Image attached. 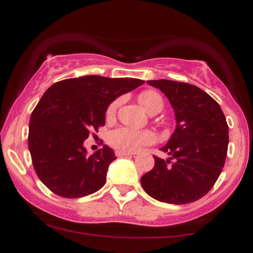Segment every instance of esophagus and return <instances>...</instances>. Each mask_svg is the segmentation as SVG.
Wrapping results in <instances>:
<instances>
[{
    "instance_id": "esophagus-1",
    "label": "esophagus",
    "mask_w": 253,
    "mask_h": 253,
    "mask_svg": "<svg viewBox=\"0 0 253 253\" xmlns=\"http://www.w3.org/2000/svg\"><path fill=\"white\" fill-rule=\"evenodd\" d=\"M115 155H117L118 157H125V156H132L133 153L125 152V151H117V152H115Z\"/></svg>"
}]
</instances>
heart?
I'll list each match as a JSON object with an SVG mask.
<instances>
[{
    "mask_svg": "<svg viewBox=\"0 0 253 253\" xmlns=\"http://www.w3.org/2000/svg\"><path fill=\"white\" fill-rule=\"evenodd\" d=\"M139 103L149 114L159 113L163 108V98L155 90H144L138 96ZM118 101L113 102L107 110V117L112 118L115 114ZM109 144L119 151L125 152H135L144 145L152 144L155 135L149 130H136L128 127H120L114 129L109 134Z\"/></svg>",
    "mask_w": 253,
    "mask_h": 253,
    "instance_id": "1",
    "label": "heart"
}]
</instances>
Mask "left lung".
<instances>
[{
  "label": "left lung",
  "mask_w": 253,
  "mask_h": 253,
  "mask_svg": "<svg viewBox=\"0 0 253 253\" xmlns=\"http://www.w3.org/2000/svg\"><path fill=\"white\" fill-rule=\"evenodd\" d=\"M170 101L176 128L155 167L141 177V187L153 199L171 205L197 201L213 188L221 173L228 147V126L219 103L196 85L147 81Z\"/></svg>",
  "instance_id": "left-lung-1"
}]
</instances>
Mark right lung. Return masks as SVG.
<instances>
[{
	"instance_id": "right-lung-1",
	"label": "right lung",
	"mask_w": 253,
	"mask_h": 253,
	"mask_svg": "<svg viewBox=\"0 0 253 253\" xmlns=\"http://www.w3.org/2000/svg\"><path fill=\"white\" fill-rule=\"evenodd\" d=\"M143 83L92 75L59 81L46 90L31 115L28 147L34 170L48 189L76 199L103 187L109 164L117 159L114 151L103 145L88 156L83 143L104 126L109 104Z\"/></svg>"
}]
</instances>
